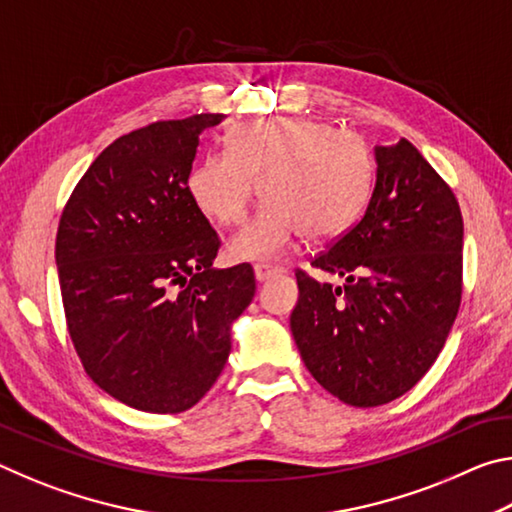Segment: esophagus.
<instances>
[{
  "label": "esophagus",
  "mask_w": 512,
  "mask_h": 512,
  "mask_svg": "<svg viewBox=\"0 0 512 512\" xmlns=\"http://www.w3.org/2000/svg\"><path fill=\"white\" fill-rule=\"evenodd\" d=\"M284 271H287V268L284 266H277V264H255V277L259 282H266V280H271V277H275V275H282Z\"/></svg>",
  "instance_id": "obj_1"
}]
</instances>
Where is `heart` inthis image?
<instances>
[{"label": "heart", "instance_id": "obj_1", "mask_svg": "<svg viewBox=\"0 0 512 512\" xmlns=\"http://www.w3.org/2000/svg\"><path fill=\"white\" fill-rule=\"evenodd\" d=\"M375 160L359 133L309 117H273L232 128L228 151L203 155L189 194L207 219L244 223L262 183L264 210L232 239L235 257H273L300 235H341L366 207Z\"/></svg>", "mask_w": 512, "mask_h": 512}]
</instances>
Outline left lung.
<instances>
[{"mask_svg":"<svg viewBox=\"0 0 512 512\" xmlns=\"http://www.w3.org/2000/svg\"><path fill=\"white\" fill-rule=\"evenodd\" d=\"M366 212L311 259L341 287L296 271L291 332L325 391L350 406L393 402L418 384L447 341L463 293L456 196L409 140L377 146Z\"/></svg>","mask_w":512,"mask_h":512,"instance_id":"1","label":"left lung"}]
</instances>
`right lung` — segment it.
Segmentation results:
<instances>
[{"instance_id": "1", "label": "right lung", "mask_w": 512, "mask_h": 512, "mask_svg": "<svg viewBox=\"0 0 512 512\" xmlns=\"http://www.w3.org/2000/svg\"><path fill=\"white\" fill-rule=\"evenodd\" d=\"M223 115L153 121L103 149L63 210L60 293L85 372L146 413L192 409L255 296L250 264L214 268L219 235L187 180L198 137Z\"/></svg>"}]
</instances>
